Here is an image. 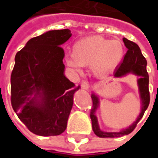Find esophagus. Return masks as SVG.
Here are the masks:
<instances>
[{"label": "esophagus", "mask_w": 158, "mask_h": 158, "mask_svg": "<svg viewBox=\"0 0 158 158\" xmlns=\"http://www.w3.org/2000/svg\"><path fill=\"white\" fill-rule=\"evenodd\" d=\"M80 85H81V88L84 89H89V83L87 82V81H82Z\"/></svg>", "instance_id": "esophagus-1"}]
</instances>
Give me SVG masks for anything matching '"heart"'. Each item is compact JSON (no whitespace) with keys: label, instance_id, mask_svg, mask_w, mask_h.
<instances>
[{"label":"heart","instance_id":"obj_1","mask_svg":"<svg viewBox=\"0 0 158 158\" xmlns=\"http://www.w3.org/2000/svg\"><path fill=\"white\" fill-rule=\"evenodd\" d=\"M124 53V45L118 40H110L102 36H90L73 44L72 56L67 57L66 62L77 71L79 66H92L96 74L103 75L118 65Z\"/></svg>","mask_w":158,"mask_h":158}]
</instances>
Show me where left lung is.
<instances>
[{
    "label": "left lung",
    "mask_w": 158,
    "mask_h": 158,
    "mask_svg": "<svg viewBox=\"0 0 158 158\" xmlns=\"http://www.w3.org/2000/svg\"><path fill=\"white\" fill-rule=\"evenodd\" d=\"M123 43L125 45L128 51L126 52L123 61L120 64L118 68H117L113 75L115 78H121L126 76L129 73H134L139 76L137 79L138 88H139V98H140V113L135 122L128 128L120 130L118 132H106L102 131L100 129L98 124V120L96 118V111L100 106V100L98 96L95 93L91 94L93 106L90 110V118L92 123V129L96 135L101 138H114V137H120V136L129 135L135 129L140 119L142 118L144 113L147 109L150 103V93H149V75L146 71V58L141 53L139 45L135 42L130 41L126 38L123 39Z\"/></svg>",
    "instance_id": "left-lung-1"
}]
</instances>
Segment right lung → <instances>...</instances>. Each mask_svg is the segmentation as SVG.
<instances>
[{"mask_svg":"<svg viewBox=\"0 0 158 158\" xmlns=\"http://www.w3.org/2000/svg\"><path fill=\"white\" fill-rule=\"evenodd\" d=\"M69 29L50 30L30 39L15 56L11 75L12 108L31 132L58 135L65 131L76 87L65 75L61 47Z\"/></svg>","mask_w":158,"mask_h":158,"instance_id":"obj_1","label":"right lung"}]
</instances>
